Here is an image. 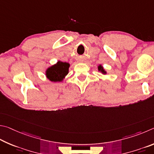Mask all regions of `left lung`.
Returning <instances> with one entry per match:
<instances>
[{
    "instance_id": "1",
    "label": "left lung",
    "mask_w": 154,
    "mask_h": 154,
    "mask_svg": "<svg viewBox=\"0 0 154 154\" xmlns=\"http://www.w3.org/2000/svg\"><path fill=\"white\" fill-rule=\"evenodd\" d=\"M97 69H98V71L100 72L102 74H103V75L107 74V71L104 69V67L102 66L101 64L99 65V66H97Z\"/></svg>"
}]
</instances>
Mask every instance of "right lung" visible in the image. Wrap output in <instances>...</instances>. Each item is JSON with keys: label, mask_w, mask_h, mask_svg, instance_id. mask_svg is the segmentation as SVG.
I'll use <instances>...</instances> for the list:
<instances>
[{"label": "right lung", "mask_w": 154, "mask_h": 154, "mask_svg": "<svg viewBox=\"0 0 154 154\" xmlns=\"http://www.w3.org/2000/svg\"><path fill=\"white\" fill-rule=\"evenodd\" d=\"M70 64L60 60L48 67L45 71V75L52 82H62L69 73Z\"/></svg>", "instance_id": "right-lung-1"}]
</instances>
